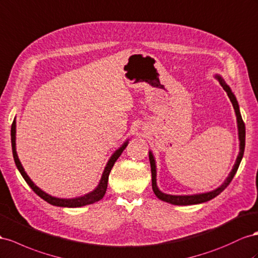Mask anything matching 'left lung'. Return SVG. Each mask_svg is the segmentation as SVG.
Returning <instances> with one entry per match:
<instances>
[{"instance_id":"1","label":"left lung","mask_w":258,"mask_h":258,"mask_svg":"<svg viewBox=\"0 0 258 258\" xmlns=\"http://www.w3.org/2000/svg\"><path fill=\"white\" fill-rule=\"evenodd\" d=\"M216 78L218 79V81L220 82L221 87L224 88L225 91L227 92L229 99H230L232 106L234 108V112L236 115V121H238V129H239V140H240V153L238 157H236L235 164L233 166V168L230 172V175L228 176V178L226 179V181L222 183L218 189H216L214 191L207 192V193H202V194H194V196H169V194H165L162 191L158 190L157 184H156V166H155V159L153 157V154L150 152L149 154V158H150V164H151V172H152V189L154 191L155 196L164 202H167V203H170L172 205H193V204H200V203H204V202L210 201L214 198H216L217 196L224 191L226 187L230 184V182L232 181L236 170H238L240 163L242 161L243 154H244V148H245V124L244 121L242 119V116L240 113L239 109V105L238 102H236L235 96L233 95V93L231 92V89L229 88V86L224 81L220 76H216Z\"/></svg>"}]
</instances>
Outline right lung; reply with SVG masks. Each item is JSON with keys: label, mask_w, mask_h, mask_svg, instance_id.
Here are the masks:
<instances>
[{"label": "right lung", "mask_w": 258, "mask_h": 258, "mask_svg": "<svg viewBox=\"0 0 258 258\" xmlns=\"http://www.w3.org/2000/svg\"><path fill=\"white\" fill-rule=\"evenodd\" d=\"M11 140H12V149H13L14 161H15V164L17 166L19 172L22 173V176L26 180V182L28 183V185L31 187V189L34 191V193L38 194V196L41 199H43L44 201H46L47 203H50V204L55 205V206H60V207H81V206H85V205L93 204V203H95V202H99L100 200H102L103 197L105 196V192H106V189H107V182H108L109 172H110V170H112L115 162L117 161L118 157L121 155V153L123 152L124 149H126V146L128 144V141L124 142L121 145V148L118 149L114 153V154L112 155V157L109 158V161H108V163H107V165L105 167V169H104V172H103V175H102L100 183H99V185L96 186L95 190H93L92 192H90V193L86 194V196L80 197V198H76V199H58V198H54V197L48 196L47 193H45L41 189H39V187L32 182L31 179L28 177V175H27L25 169H24V167L22 166V164H20L19 158L17 156V152H16V142H15V140H16V121H15V119H14V121L12 123Z\"/></svg>", "instance_id": "add662e5"}]
</instances>
